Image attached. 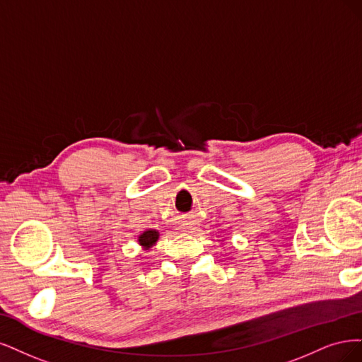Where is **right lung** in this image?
Instances as JSON below:
<instances>
[{
    "mask_svg": "<svg viewBox=\"0 0 362 362\" xmlns=\"http://www.w3.org/2000/svg\"><path fill=\"white\" fill-rule=\"evenodd\" d=\"M158 238H159V233L156 230H147V231L143 233L141 236H139L138 240H139V243L143 245L144 248H150L151 245L156 243Z\"/></svg>",
    "mask_w": 362,
    "mask_h": 362,
    "instance_id": "right-lung-1",
    "label": "right lung"
}]
</instances>
